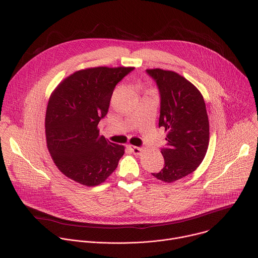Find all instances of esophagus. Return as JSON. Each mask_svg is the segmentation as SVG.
<instances>
[{
    "label": "esophagus",
    "instance_id": "esophagus-1",
    "mask_svg": "<svg viewBox=\"0 0 258 258\" xmlns=\"http://www.w3.org/2000/svg\"><path fill=\"white\" fill-rule=\"evenodd\" d=\"M130 148H131V150L133 151V153H134L135 155H140V154L143 152V149L140 148V147H137V146L131 145Z\"/></svg>",
    "mask_w": 258,
    "mask_h": 258
}]
</instances>
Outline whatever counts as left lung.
I'll use <instances>...</instances> for the list:
<instances>
[{
    "label": "left lung",
    "mask_w": 258,
    "mask_h": 258,
    "mask_svg": "<svg viewBox=\"0 0 258 258\" xmlns=\"http://www.w3.org/2000/svg\"><path fill=\"white\" fill-rule=\"evenodd\" d=\"M160 93L159 126L166 132L167 147L161 149L164 166L152 173L172 182L192 173L203 161L209 144V121L200 91L178 73L147 69Z\"/></svg>",
    "instance_id": "left-lung-1"
}]
</instances>
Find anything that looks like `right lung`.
<instances>
[{
	"label": "right lung",
	"instance_id": "right-lung-1",
	"mask_svg": "<svg viewBox=\"0 0 258 258\" xmlns=\"http://www.w3.org/2000/svg\"><path fill=\"white\" fill-rule=\"evenodd\" d=\"M134 67H93L63 80L46 111L47 147L58 169L70 179L94 187L104 182L124 154L122 145L99 136L115 86Z\"/></svg>",
	"mask_w": 258,
	"mask_h": 258
}]
</instances>
